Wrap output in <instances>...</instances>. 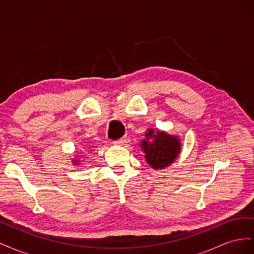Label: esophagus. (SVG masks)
Here are the masks:
<instances>
[{
    "instance_id": "34e87169",
    "label": "esophagus",
    "mask_w": 254,
    "mask_h": 254,
    "mask_svg": "<svg viewBox=\"0 0 254 254\" xmlns=\"http://www.w3.org/2000/svg\"><path fill=\"white\" fill-rule=\"evenodd\" d=\"M126 136H123V137H121V139H119V140H117V141H114L113 143L115 144V145H123L124 143H126Z\"/></svg>"
}]
</instances>
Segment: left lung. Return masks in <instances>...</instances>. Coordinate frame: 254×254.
Returning <instances> with one entry per match:
<instances>
[{
	"label": "left lung",
	"instance_id": "obj_1",
	"mask_svg": "<svg viewBox=\"0 0 254 254\" xmlns=\"http://www.w3.org/2000/svg\"><path fill=\"white\" fill-rule=\"evenodd\" d=\"M141 148L145 153V160L155 170H162L170 166L178 158L181 151V143L178 136L165 131H155L147 129Z\"/></svg>",
	"mask_w": 254,
	"mask_h": 254
}]
</instances>
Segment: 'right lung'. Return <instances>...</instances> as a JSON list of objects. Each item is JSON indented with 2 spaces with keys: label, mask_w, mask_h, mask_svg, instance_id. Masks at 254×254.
Wrapping results in <instances>:
<instances>
[{
  "label": "right lung",
  "mask_w": 254,
  "mask_h": 254,
  "mask_svg": "<svg viewBox=\"0 0 254 254\" xmlns=\"http://www.w3.org/2000/svg\"><path fill=\"white\" fill-rule=\"evenodd\" d=\"M73 162L75 165H78L79 164V161L78 160H73Z\"/></svg>",
  "instance_id": "1"
}]
</instances>
